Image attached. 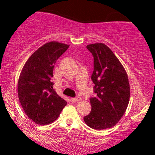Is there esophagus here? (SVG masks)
I'll list each match as a JSON object with an SVG mask.
<instances>
[{
    "label": "esophagus",
    "mask_w": 155,
    "mask_h": 155,
    "mask_svg": "<svg viewBox=\"0 0 155 155\" xmlns=\"http://www.w3.org/2000/svg\"><path fill=\"white\" fill-rule=\"evenodd\" d=\"M81 97H79V96H77V97H75V98H71V102H79V101H81Z\"/></svg>",
    "instance_id": "1"
}]
</instances>
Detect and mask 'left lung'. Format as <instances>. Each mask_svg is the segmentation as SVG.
Returning <instances> with one entry per match:
<instances>
[{"label": "left lung", "mask_w": 155, "mask_h": 155, "mask_svg": "<svg viewBox=\"0 0 155 155\" xmlns=\"http://www.w3.org/2000/svg\"><path fill=\"white\" fill-rule=\"evenodd\" d=\"M94 57L91 80L95 97L90 98L91 110L85 124L94 130L114 127L125 113L130 101V84L125 69L113 51L103 43L87 45Z\"/></svg>", "instance_id": "1"}]
</instances>
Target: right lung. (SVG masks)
<instances>
[{"mask_svg":"<svg viewBox=\"0 0 155 155\" xmlns=\"http://www.w3.org/2000/svg\"><path fill=\"white\" fill-rule=\"evenodd\" d=\"M69 45L47 42L28 59L18 82V98L24 112L35 124L46 125L55 121L67 105L53 88V68Z\"/></svg>","mask_w":155,"mask_h":155,"instance_id":"obj_1","label":"right lung"}]
</instances>
